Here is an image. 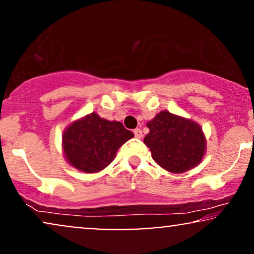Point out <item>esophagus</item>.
Instances as JSON below:
<instances>
[{
	"mask_svg": "<svg viewBox=\"0 0 254 254\" xmlns=\"http://www.w3.org/2000/svg\"><path fill=\"white\" fill-rule=\"evenodd\" d=\"M134 135H135L136 139H141V137H142V130L140 129V128H136V129H134Z\"/></svg>",
	"mask_w": 254,
	"mask_h": 254,
	"instance_id": "obj_1",
	"label": "esophagus"
}]
</instances>
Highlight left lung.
Returning a JSON list of instances; mask_svg holds the SVG:
<instances>
[{
	"label": "left lung",
	"instance_id": "1",
	"mask_svg": "<svg viewBox=\"0 0 254 254\" xmlns=\"http://www.w3.org/2000/svg\"><path fill=\"white\" fill-rule=\"evenodd\" d=\"M143 139L156 164L172 173H184L201 162L206 139L201 127L189 119L162 111L147 122Z\"/></svg>",
	"mask_w": 254,
	"mask_h": 254
}]
</instances>
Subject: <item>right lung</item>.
<instances>
[{"label":"right lung","mask_w":254,"mask_h":254,"mask_svg":"<svg viewBox=\"0 0 254 254\" xmlns=\"http://www.w3.org/2000/svg\"><path fill=\"white\" fill-rule=\"evenodd\" d=\"M133 136L121 122L108 121L92 113L65 128L62 148L70 166L84 173H96L107 167L118 149Z\"/></svg>","instance_id":"1"}]
</instances>
